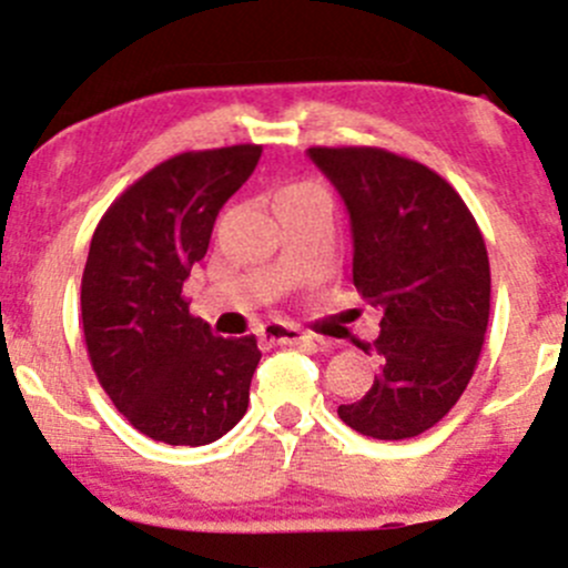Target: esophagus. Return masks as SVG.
Segmentation results:
<instances>
[{"label": "esophagus", "instance_id": "obj_1", "mask_svg": "<svg viewBox=\"0 0 568 568\" xmlns=\"http://www.w3.org/2000/svg\"><path fill=\"white\" fill-rule=\"evenodd\" d=\"M258 337L268 345H294V343H304V339H310V334L302 332L300 326L277 324V321H274V324L261 326Z\"/></svg>", "mask_w": 568, "mask_h": 568}]
</instances>
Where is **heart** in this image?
Instances as JSON below:
<instances>
[{
  "mask_svg": "<svg viewBox=\"0 0 568 568\" xmlns=\"http://www.w3.org/2000/svg\"><path fill=\"white\" fill-rule=\"evenodd\" d=\"M307 190H321L318 184H291V187H285L283 193H307ZM280 193V195H283Z\"/></svg>",
  "mask_w": 568,
  "mask_h": 568,
  "instance_id": "b5f03b06",
  "label": "heart"
}]
</instances>
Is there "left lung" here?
I'll list each match as a JSON object with an SVG mask.
<instances>
[{
    "label": "left lung",
    "instance_id": "obj_1",
    "mask_svg": "<svg viewBox=\"0 0 568 568\" xmlns=\"http://www.w3.org/2000/svg\"><path fill=\"white\" fill-rule=\"evenodd\" d=\"M343 195L354 234V285L381 307L364 351L381 373L337 414L356 433L403 440L435 427L463 397L489 321V258L459 193L416 160L378 146H310Z\"/></svg>",
    "mask_w": 568,
    "mask_h": 568
}]
</instances>
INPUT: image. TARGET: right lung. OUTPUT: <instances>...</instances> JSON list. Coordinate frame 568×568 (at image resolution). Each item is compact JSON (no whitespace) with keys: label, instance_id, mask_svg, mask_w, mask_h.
Wrapping results in <instances>:
<instances>
[{"label":"right lung","instance_id":"obj_1","mask_svg":"<svg viewBox=\"0 0 568 568\" xmlns=\"http://www.w3.org/2000/svg\"><path fill=\"white\" fill-rule=\"evenodd\" d=\"M261 152L236 143L174 154L130 184L94 229L81 277L89 362L119 414L152 440L212 444L247 410L255 334H212L190 315L182 285Z\"/></svg>","mask_w":568,"mask_h":568}]
</instances>
